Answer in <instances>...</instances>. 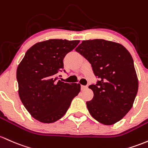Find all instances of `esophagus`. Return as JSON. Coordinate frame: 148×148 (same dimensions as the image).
Here are the masks:
<instances>
[{"label":"esophagus","instance_id":"obj_1","mask_svg":"<svg viewBox=\"0 0 148 148\" xmlns=\"http://www.w3.org/2000/svg\"><path fill=\"white\" fill-rule=\"evenodd\" d=\"M81 88H82V90H86V89L87 88V86H83L82 85V86H81Z\"/></svg>","mask_w":148,"mask_h":148}]
</instances>
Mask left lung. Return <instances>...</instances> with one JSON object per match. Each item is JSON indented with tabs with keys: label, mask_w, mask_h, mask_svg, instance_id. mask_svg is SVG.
<instances>
[{
	"label": "left lung",
	"mask_w": 148,
	"mask_h": 148,
	"mask_svg": "<svg viewBox=\"0 0 148 148\" xmlns=\"http://www.w3.org/2000/svg\"><path fill=\"white\" fill-rule=\"evenodd\" d=\"M76 51L90 63L98 79L88 86L94 94L86 102L89 113L105 125L118 122L132 108L138 88L131 54L122 45L103 39L83 40Z\"/></svg>",
	"instance_id": "left-lung-1"
}]
</instances>
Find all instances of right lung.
<instances>
[{"label": "right lung", "instance_id": "obj_1", "mask_svg": "<svg viewBox=\"0 0 148 148\" xmlns=\"http://www.w3.org/2000/svg\"><path fill=\"white\" fill-rule=\"evenodd\" d=\"M79 40L50 39L36 43L25 53L17 69L21 101L29 114L42 123L61 119L81 90L79 84L58 80L63 59Z\"/></svg>", "mask_w": 148, "mask_h": 148}]
</instances>
